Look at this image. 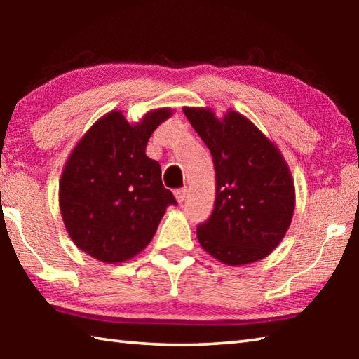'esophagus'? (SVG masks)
<instances>
[{
	"instance_id": "obj_1",
	"label": "esophagus",
	"mask_w": 359,
	"mask_h": 359,
	"mask_svg": "<svg viewBox=\"0 0 359 359\" xmlns=\"http://www.w3.org/2000/svg\"><path fill=\"white\" fill-rule=\"evenodd\" d=\"M174 194H175V199H177V203L182 204L187 198V188H179V190L174 191Z\"/></svg>"
}]
</instances>
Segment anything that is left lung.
<instances>
[{
    "label": "left lung",
    "instance_id": "left-lung-1",
    "mask_svg": "<svg viewBox=\"0 0 359 359\" xmlns=\"http://www.w3.org/2000/svg\"><path fill=\"white\" fill-rule=\"evenodd\" d=\"M210 150L215 203L196 229L201 247L223 264L266 258L285 238L294 212V184L278 149L244 115L222 120L209 107H184Z\"/></svg>",
    "mask_w": 359,
    "mask_h": 359
}]
</instances>
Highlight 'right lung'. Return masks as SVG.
Segmentation results:
<instances>
[{
	"label": "right lung",
	"instance_id": "add662e5",
	"mask_svg": "<svg viewBox=\"0 0 359 359\" xmlns=\"http://www.w3.org/2000/svg\"><path fill=\"white\" fill-rule=\"evenodd\" d=\"M172 115L150 111L130 125L120 111L101 117L66 161L60 210L72 242L95 259L115 264L136 257L156 233L169 205L160 163L145 155L158 126Z\"/></svg>",
	"mask_w": 359,
	"mask_h": 359
}]
</instances>
